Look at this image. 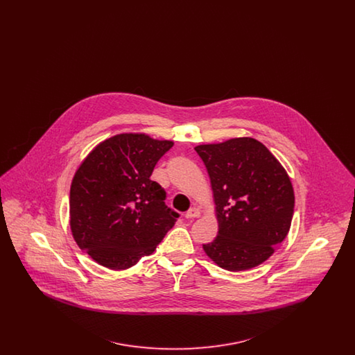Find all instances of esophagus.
<instances>
[{"label":"esophagus","mask_w":355,"mask_h":355,"mask_svg":"<svg viewBox=\"0 0 355 355\" xmlns=\"http://www.w3.org/2000/svg\"><path fill=\"white\" fill-rule=\"evenodd\" d=\"M201 216V210L198 207H191L186 211L185 217L187 220H194L198 218Z\"/></svg>","instance_id":"1"}]
</instances>
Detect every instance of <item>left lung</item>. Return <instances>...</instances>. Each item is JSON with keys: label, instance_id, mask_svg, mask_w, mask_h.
I'll return each mask as SVG.
<instances>
[{"label": "left lung", "instance_id": "8db88e82", "mask_svg": "<svg viewBox=\"0 0 355 355\" xmlns=\"http://www.w3.org/2000/svg\"><path fill=\"white\" fill-rule=\"evenodd\" d=\"M194 149L209 173L218 220V236L203 250L225 270L253 269L271 257L290 230V177L270 150L250 137Z\"/></svg>", "mask_w": 355, "mask_h": 355}]
</instances>
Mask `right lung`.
I'll return each mask as SVG.
<instances>
[{
  "instance_id": "add662e5",
  "label": "right lung",
  "mask_w": 355,
  "mask_h": 355,
  "mask_svg": "<svg viewBox=\"0 0 355 355\" xmlns=\"http://www.w3.org/2000/svg\"><path fill=\"white\" fill-rule=\"evenodd\" d=\"M174 145L144 133H122L100 142L76 171L69 200L76 243L101 266L125 270L157 245L178 213L150 180L158 159Z\"/></svg>"
}]
</instances>
